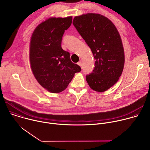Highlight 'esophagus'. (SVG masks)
Here are the masks:
<instances>
[{"label":"esophagus","instance_id":"34e87169","mask_svg":"<svg viewBox=\"0 0 150 150\" xmlns=\"http://www.w3.org/2000/svg\"><path fill=\"white\" fill-rule=\"evenodd\" d=\"M77 64L79 66V67H81V62L79 61V62H78V63H77Z\"/></svg>","mask_w":150,"mask_h":150}]
</instances>
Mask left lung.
<instances>
[{
    "label": "left lung",
    "instance_id": "left-lung-1",
    "mask_svg": "<svg viewBox=\"0 0 150 150\" xmlns=\"http://www.w3.org/2000/svg\"><path fill=\"white\" fill-rule=\"evenodd\" d=\"M73 24L96 60L93 72L86 75L87 82L96 91L108 90L118 81L125 63L124 50L117 28L108 18L92 13L75 16Z\"/></svg>",
    "mask_w": 150,
    "mask_h": 150
}]
</instances>
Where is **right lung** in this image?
<instances>
[{
  "label": "right lung",
  "instance_id": "obj_1",
  "mask_svg": "<svg viewBox=\"0 0 150 150\" xmlns=\"http://www.w3.org/2000/svg\"><path fill=\"white\" fill-rule=\"evenodd\" d=\"M72 16L50 18L39 24L30 41V60L33 73L41 86L50 93L65 90L81 68L71 60L70 53L61 46L65 31Z\"/></svg>",
  "mask_w": 150,
  "mask_h": 150
}]
</instances>
